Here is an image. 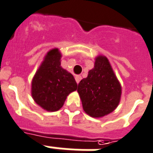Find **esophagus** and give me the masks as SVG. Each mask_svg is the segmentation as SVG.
<instances>
[{
	"instance_id": "obj_1",
	"label": "esophagus",
	"mask_w": 153,
	"mask_h": 153,
	"mask_svg": "<svg viewBox=\"0 0 153 153\" xmlns=\"http://www.w3.org/2000/svg\"><path fill=\"white\" fill-rule=\"evenodd\" d=\"M81 79H82L81 75H76V76H75V80H76V82L78 83V84L79 83V82L81 81Z\"/></svg>"
}]
</instances>
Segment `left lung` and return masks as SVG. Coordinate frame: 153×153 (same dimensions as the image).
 Segmentation results:
<instances>
[{"label":"left lung","mask_w":153,"mask_h":153,"mask_svg":"<svg viewBox=\"0 0 153 153\" xmlns=\"http://www.w3.org/2000/svg\"><path fill=\"white\" fill-rule=\"evenodd\" d=\"M85 112L92 117H102L115 110L121 95V86L108 58H96L95 67L78 86Z\"/></svg>","instance_id":"obj_1"}]
</instances>
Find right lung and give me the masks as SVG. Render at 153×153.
Wrapping results in <instances>:
<instances>
[{
  "instance_id": "add662e5",
  "label": "right lung",
  "mask_w": 153,
  "mask_h": 153,
  "mask_svg": "<svg viewBox=\"0 0 153 153\" xmlns=\"http://www.w3.org/2000/svg\"><path fill=\"white\" fill-rule=\"evenodd\" d=\"M58 49L49 51L32 81V96L43 109L56 111L63 106L66 96L77 89L74 76L61 67Z\"/></svg>"
}]
</instances>
